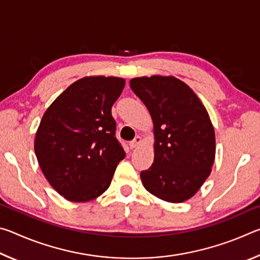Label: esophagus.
Returning <instances> with one entry per match:
<instances>
[{
    "instance_id": "1",
    "label": "esophagus",
    "mask_w": 260,
    "mask_h": 260,
    "mask_svg": "<svg viewBox=\"0 0 260 260\" xmlns=\"http://www.w3.org/2000/svg\"><path fill=\"white\" fill-rule=\"evenodd\" d=\"M141 143H142V138H141V136H136L133 141H131L129 142V147H131V149L138 148Z\"/></svg>"
}]
</instances>
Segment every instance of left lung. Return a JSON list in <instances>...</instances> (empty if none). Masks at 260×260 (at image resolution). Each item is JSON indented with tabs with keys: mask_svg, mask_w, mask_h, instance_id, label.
<instances>
[{
	"mask_svg": "<svg viewBox=\"0 0 260 260\" xmlns=\"http://www.w3.org/2000/svg\"><path fill=\"white\" fill-rule=\"evenodd\" d=\"M129 86L153 122L155 158L141 172L143 186L162 201L182 203L199 191L213 165L209 113L191 88L174 77L134 78Z\"/></svg>",
	"mask_w": 260,
	"mask_h": 260,
	"instance_id": "8db88e82",
	"label": "left lung"
}]
</instances>
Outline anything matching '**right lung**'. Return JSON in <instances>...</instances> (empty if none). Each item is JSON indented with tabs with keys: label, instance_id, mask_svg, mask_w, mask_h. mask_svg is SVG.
<instances>
[{
	"label": "right lung",
	"instance_id": "1",
	"mask_svg": "<svg viewBox=\"0 0 260 260\" xmlns=\"http://www.w3.org/2000/svg\"><path fill=\"white\" fill-rule=\"evenodd\" d=\"M125 87L117 77H85L69 86L43 114L34 141L42 173L71 202L107 190L125 151L111 108Z\"/></svg>",
	"mask_w": 260,
	"mask_h": 260
}]
</instances>
